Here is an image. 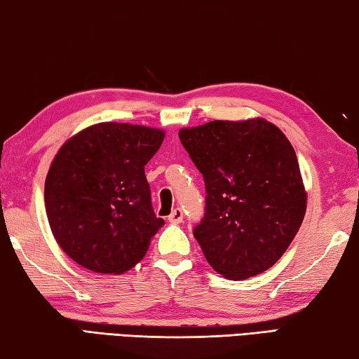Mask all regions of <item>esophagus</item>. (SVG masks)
Masks as SVG:
<instances>
[{"label": "esophagus", "mask_w": 359, "mask_h": 359, "mask_svg": "<svg viewBox=\"0 0 359 359\" xmlns=\"http://www.w3.org/2000/svg\"><path fill=\"white\" fill-rule=\"evenodd\" d=\"M168 220L171 222V223H182L184 222V212H182V209H174L172 212H171V215L168 217Z\"/></svg>", "instance_id": "esophagus-1"}]
</instances>
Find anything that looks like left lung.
<instances>
[{"label": "left lung", "instance_id": "8db88e82", "mask_svg": "<svg viewBox=\"0 0 359 359\" xmlns=\"http://www.w3.org/2000/svg\"><path fill=\"white\" fill-rule=\"evenodd\" d=\"M179 137L205 184V214L193 229L205 259L231 280L269 269L307 208L293 145L264 118L214 120Z\"/></svg>", "mask_w": 359, "mask_h": 359}]
</instances>
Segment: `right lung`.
<instances>
[{"mask_svg": "<svg viewBox=\"0 0 359 359\" xmlns=\"http://www.w3.org/2000/svg\"><path fill=\"white\" fill-rule=\"evenodd\" d=\"M163 139L161 130L104 121L58 150L46 179V212L53 238L77 264L123 274L144 258L165 224L144 171Z\"/></svg>", "mask_w": 359, "mask_h": 359, "instance_id": "right-lung-1", "label": "right lung"}]
</instances>
